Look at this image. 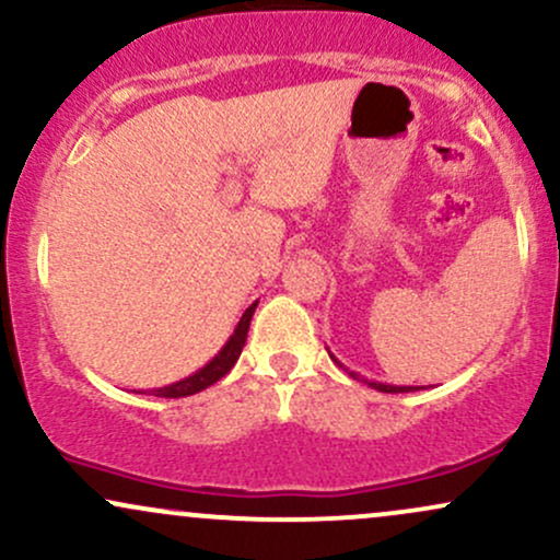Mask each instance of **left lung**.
Listing matches in <instances>:
<instances>
[{
    "instance_id": "obj_1",
    "label": "left lung",
    "mask_w": 560,
    "mask_h": 560,
    "mask_svg": "<svg viewBox=\"0 0 560 560\" xmlns=\"http://www.w3.org/2000/svg\"><path fill=\"white\" fill-rule=\"evenodd\" d=\"M329 355H331V352H329ZM331 361H334V363H337V365H342V363H339V361H337V358H334V355H331ZM342 369H345V365H342ZM345 371H347V374H350L352 378H358V382L369 384V387H374V389H378V392H416V389H419V387H395V384L369 382V378H363L361 374H355V371H350V369H345Z\"/></svg>"
}]
</instances>
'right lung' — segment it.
<instances>
[{
  "mask_svg": "<svg viewBox=\"0 0 560 560\" xmlns=\"http://www.w3.org/2000/svg\"><path fill=\"white\" fill-rule=\"evenodd\" d=\"M255 307H258V302H253V305L244 311V316L240 318V324H236L234 334L229 337V342L218 350V355L210 361L208 365H202V369L195 371L191 376L182 378V382H173L168 387H160V389H152V395L158 397H189V395H197V392L208 389L210 384H215L218 378H223L229 374L231 369H234V363L240 361L242 355V347L247 342V331H249V320H253V313Z\"/></svg>",
  "mask_w": 560,
  "mask_h": 560,
  "instance_id": "obj_1",
  "label": "right lung"
}]
</instances>
